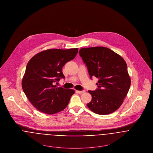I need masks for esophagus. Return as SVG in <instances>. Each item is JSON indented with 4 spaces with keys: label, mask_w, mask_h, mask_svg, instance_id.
Returning <instances> with one entry per match:
<instances>
[{
    "label": "esophagus",
    "mask_w": 153,
    "mask_h": 153,
    "mask_svg": "<svg viewBox=\"0 0 153 153\" xmlns=\"http://www.w3.org/2000/svg\"><path fill=\"white\" fill-rule=\"evenodd\" d=\"M77 94H82V93H84L85 91H76Z\"/></svg>",
    "instance_id": "34e87169"
}]
</instances>
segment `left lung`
<instances>
[{
    "label": "left lung",
    "instance_id": "left-lung-1",
    "mask_svg": "<svg viewBox=\"0 0 153 153\" xmlns=\"http://www.w3.org/2000/svg\"><path fill=\"white\" fill-rule=\"evenodd\" d=\"M79 54L87 66L90 78L99 79L98 88L88 91L92 100L88 108L95 113L106 115L121 106L131 85V79L124 59L105 47L82 48Z\"/></svg>",
    "mask_w": 153,
    "mask_h": 153
}]
</instances>
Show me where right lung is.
<instances>
[{
    "instance_id": "obj_1",
    "label": "right lung",
    "mask_w": 153,
    "mask_h": 153,
    "mask_svg": "<svg viewBox=\"0 0 153 153\" xmlns=\"http://www.w3.org/2000/svg\"><path fill=\"white\" fill-rule=\"evenodd\" d=\"M77 53V48L49 49L36 54L28 62L22 81V90L41 112L53 114L68 106L74 91L56 87L55 82L65 79L62 68Z\"/></svg>"
}]
</instances>
